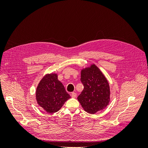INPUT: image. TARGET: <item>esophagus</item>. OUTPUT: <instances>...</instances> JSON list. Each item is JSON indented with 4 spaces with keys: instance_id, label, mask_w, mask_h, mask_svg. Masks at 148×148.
<instances>
[{
    "instance_id": "1",
    "label": "esophagus",
    "mask_w": 148,
    "mask_h": 148,
    "mask_svg": "<svg viewBox=\"0 0 148 148\" xmlns=\"http://www.w3.org/2000/svg\"><path fill=\"white\" fill-rule=\"evenodd\" d=\"M71 96L72 97H73V98H75L76 97H77V94H76V93L74 92H71Z\"/></svg>"
}]
</instances>
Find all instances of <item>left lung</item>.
<instances>
[{"label":"left lung","instance_id":"1","mask_svg":"<svg viewBox=\"0 0 148 148\" xmlns=\"http://www.w3.org/2000/svg\"><path fill=\"white\" fill-rule=\"evenodd\" d=\"M81 82L84 89L77 99L85 111L93 114L107 106L110 101L109 84L97 66L92 64L83 69Z\"/></svg>","mask_w":148,"mask_h":148}]
</instances>
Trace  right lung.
<instances>
[{"label": "right lung", "mask_w": 148, "mask_h": 148, "mask_svg": "<svg viewBox=\"0 0 148 148\" xmlns=\"http://www.w3.org/2000/svg\"><path fill=\"white\" fill-rule=\"evenodd\" d=\"M70 98L56 73L47 74L40 81L36 91V99L40 107L48 113L59 111Z\"/></svg>", "instance_id": "1"}]
</instances>
